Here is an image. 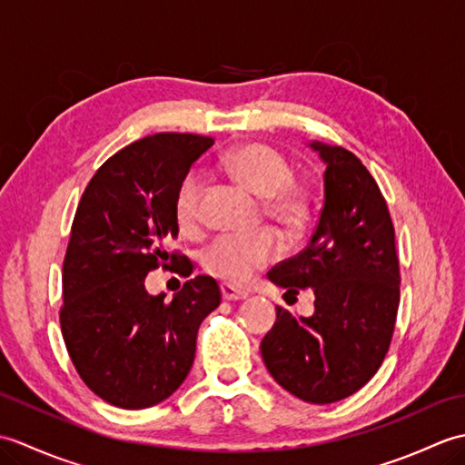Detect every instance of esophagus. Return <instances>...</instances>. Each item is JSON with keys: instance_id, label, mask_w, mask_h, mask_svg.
Returning <instances> with one entry per match:
<instances>
[{"instance_id": "34e87169", "label": "esophagus", "mask_w": 465, "mask_h": 465, "mask_svg": "<svg viewBox=\"0 0 465 465\" xmlns=\"http://www.w3.org/2000/svg\"><path fill=\"white\" fill-rule=\"evenodd\" d=\"M222 295H223V300H227V302H238V300L248 298V292H242L238 288H233V285H230V283H222Z\"/></svg>"}]
</instances>
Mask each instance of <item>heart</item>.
Here are the masks:
<instances>
[{"instance_id":"b5f03b06","label":"heart","mask_w":465,"mask_h":465,"mask_svg":"<svg viewBox=\"0 0 465 465\" xmlns=\"http://www.w3.org/2000/svg\"><path fill=\"white\" fill-rule=\"evenodd\" d=\"M223 170L245 190L265 197V212L285 230H298L308 217V200L290 187L292 170L283 157L262 143L238 145L222 157ZM203 180L190 172L177 185L173 213L183 232H193L202 215ZM282 242L270 230L258 233H227L215 238L202 252V265L207 273L227 283H245L255 273L280 258Z\"/></svg>"}]
</instances>
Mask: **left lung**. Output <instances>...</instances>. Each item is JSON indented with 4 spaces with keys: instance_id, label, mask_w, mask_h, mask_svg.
Instances as JSON below:
<instances>
[{
    "instance_id": "obj_1",
    "label": "left lung",
    "mask_w": 465,
    "mask_h": 465,
    "mask_svg": "<svg viewBox=\"0 0 465 465\" xmlns=\"http://www.w3.org/2000/svg\"><path fill=\"white\" fill-rule=\"evenodd\" d=\"M325 163L323 207L310 243L268 272L288 293L312 288L315 312L283 308L262 340L265 368L283 390L333 403L368 383L390 350L400 305L396 232L371 173L340 145L312 142Z\"/></svg>"
}]
</instances>
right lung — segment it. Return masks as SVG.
I'll return each instance as SVG.
<instances>
[{
    "label": "right lung",
    "instance_id": "add662e5",
    "mask_svg": "<svg viewBox=\"0 0 465 465\" xmlns=\"http://www.w3.org/2000/svg\"><path fill=\"white\" fill-rule=\"evenodd\" d=\"M212 137L155 134L112 155L87 183L64 260L59 323L69 358L95 396L124 410L170 398L192 370L200 323L222 302L195 275L167 303L145 292L147 273L192 262L170 245L180 232L173 200Z\"/></svg>",
    "mask_w": 465,
    "mask_h": 465
}]
</instances>
